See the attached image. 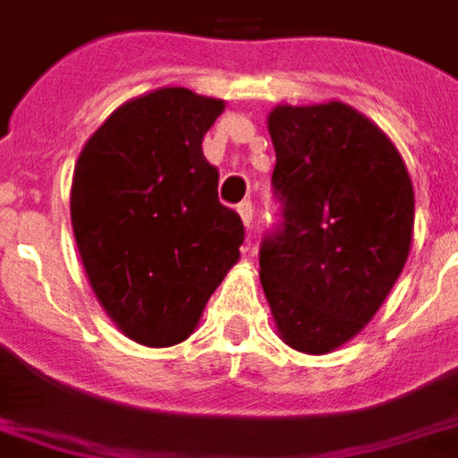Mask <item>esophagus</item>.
Here are the masks:
<instances>
[{
    "instance_id": "1",
    "label": "esophagus",
    "mask_w": 458,
    "mask_h": 458,
    "mask_svg": "<svg viewBox=\"0 0 458 458\" xmlns=\"http://www.w3.org/2000/svg\"><path fill=\"white\" fill-rule=\"evenodd\" d=\"M238 213H240V218H242V223H245V228L250 230L252 216H255V206H252L250 200H242V203L238 206Z\"/></svg>"
}]
</instances>
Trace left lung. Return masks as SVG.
<instances>
[{
	"mask_svg": "<svg viewBox=\"0 0 458 458\" xmlns=\"http://www.w3.org/2000/svg\"><path fill=\"white\" fill-rule=\"evenodd\" d=\"M280 223L262 238L260 280L290 347L325 354L374 318L407 262L414 191L369 118L340 101L267 118Z\"/></svg>",
	"mask_w": 458,
	"mask_h": 458,
	"instance_id": "obj_1",
	"label": "left lung"
}]
</instances>
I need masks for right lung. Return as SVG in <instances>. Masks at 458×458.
Masks as SVG:
<instances>
[{
    "label": "right lung",
    "instance_id": "1",
    "mask_svg": "<svg viewBox=\"0 0 458 458\" xmlns=\"http://www.w3.org/2000/svg\"><path fill=\"white\" fill-rule=\"evenodd\" d=\"M223 101L181 86L116 108L86 140L72 185L73 238L108 318L133 342H183L238 262L242 220L218 200L203 136Z\"/></svg>",
    "mask_w": 458,
    "mask_h": 458
}]
</instances>
